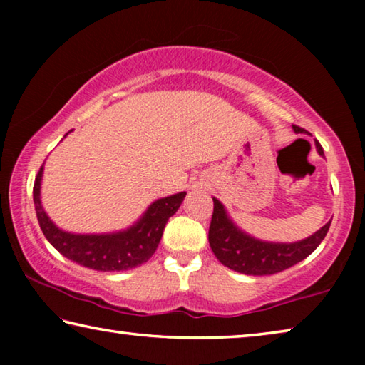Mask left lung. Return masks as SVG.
<instances>
[{
  "label": "left lung",
  "instance_id": "8db88e82",
  "mask_svg": "<svg viewBox=\"0 0 365 365\" xmlns=\"http://www.w3.org/2000/svg\"><path fill=\"white\" fill-rule=\"evenodd\" d=\"M294 132L302 133L304 128L293 125ZM319 153L324 156L322 146L317 143ZM214 201V212L209 225V245L215 257L227 265L228 269L242 272L246 275H272L282 272L292 265L301 262L322 243L329 232L331 220L325 224L319 232L298 243L280 245L259 242L240 232L227 217L224 206L219 200Z\"/></svg>",
  "mask_w": 365,
  "mask_h": 365
}]
</instances>
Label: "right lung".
I'll list each match as a JSON object with an SVG mask.
<instances>
[{"instance_id":"obj_1","label":"right lung","mask_w":365,"mask_h":365,"mask_svg":"<svg viewBox=\"0 0 365 365\" xmlns=\"http://www.w3.org/2000/svg\"><path fill=\"white\" fill-rule=\"evenodd\" d=\"M43 165L34 183L36 219L43 235L61 255L80 265L101 272H119L137 267L150 259L163 237L170 215L180 207L185 191L154 201L143 217L125 232L110 235H73L59 230L48 219L40 202V182Z\"/></svg>"}]
</instances>
